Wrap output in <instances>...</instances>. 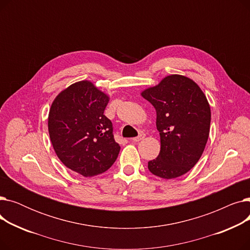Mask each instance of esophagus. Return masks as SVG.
<instances>
[{
  "label": "esophagus",
  "instance_id": "esophagus-1",
  "mask_svg": "<svg viewBox=\"0 0 250 250\" xmlns=\"http://www.w3.org/2000/svg\"><path fill=\"white\" fill-rule=\"evenodd\" d=\"M145 137H146V135L142 133L140 136H138V137H136V138H133L132 140H133V142H140V141H142Z\"/></svg>",
  "mask_w": 250,
  "mask_h": 250
}]
</instances>
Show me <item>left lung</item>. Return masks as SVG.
I'll use <instances>...</instances> for the list:
<instances>
[{
	"mask_svg": "<svg viewBox=\"0 0 250 250\" xmlns=\"http://www.w3.org/2000/svg\"><path fill=\"white\" fill-rule=\"evenodd\" d=\"M156 110L160 153L148 162L154 175L172 179L188 172L198 163L208 139L211 108L190 78L169 75L159 84L141 92Z\"/></svg>",
	"mask_w": 250,
	"mask_h": 250,
	"instance_id": "1",
	"label": "left lung"
}]
</instances>
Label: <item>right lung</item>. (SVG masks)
I'll use <instances>...</instances> for the list:
<instances>
[{
	"instance_id": "1",
	"label": "right lung",
	"mask_w": 250,
	"mask_h": 250,
	"mask_svg": "<svg viewBox=\"0 0 250 250\" xmlns=\"http://www.w3.org/2000/svg\"><path fill=\"white\" fill-rule=\"evenodd\" d=\"M108 101L106 93L84 80L61 91L49 108L48 134L57 156L85 177L106 171L121 150L103 114Z\"/></svg>"
}]
</instances>
